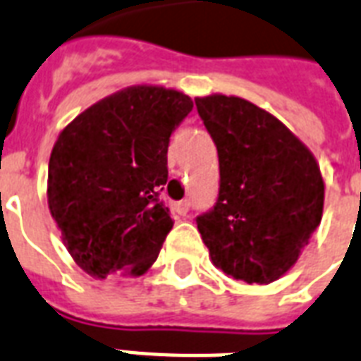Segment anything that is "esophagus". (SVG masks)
<instances>
[{
	"label": "esophagus",
	"mask_w": 361,
	"mask_h": 361,
	"mask_svg": "<svg viewBox=\"0 0 361 361\" xmlns=\"http://www.w3.org/2000/svg\"><path fill=\"white\" fill-rule=\"evenodd\" d=\"M190 211V201L184 200V201H178L177 205H175V212L180 214V216H186V212Z\"/></svg>",
	"instance_id": "esophagus-1"
}]
</instances>
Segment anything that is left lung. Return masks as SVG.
Instances as JSON below:
<instances>
[{
	"instance_id": "obj_1",
	"label": "left lung",
	"mask_w": 361,
	"mask_h": 361,
	"mask_svg": "<svg viewBox=\"0 0 361 361\" xmlns=\"http://www.w3.org/2000/svg\"><path fill=\"white\" fill-rule=\"evenodd\" d=\"M219 150L220 192L197 230L212 265L248 284H269L292 269L322 220L317 158L281 120L248 99L195 97Z\"/></svg>"
}]
</instances>
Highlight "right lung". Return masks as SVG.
Masks as SVG:
<instances>
[{
  "instance_id": "right-lung-1",
  "label": "right lung",
  "mask_w": 361,
  "mask_h": 361,
  "mask_svg": "<svg viewBox=\"0 0 361 361\" xmlns=\"http://www.w3.org/2000/svg\"><path fill=\"white\" fill-rule=\"evenodd\" d=\"M192 97L156 85L103 97L60 131L47 200L75 264L96 279H133L154 264L173 228L158 201L173 130Z\"/></svg>"
}]
</instances>
